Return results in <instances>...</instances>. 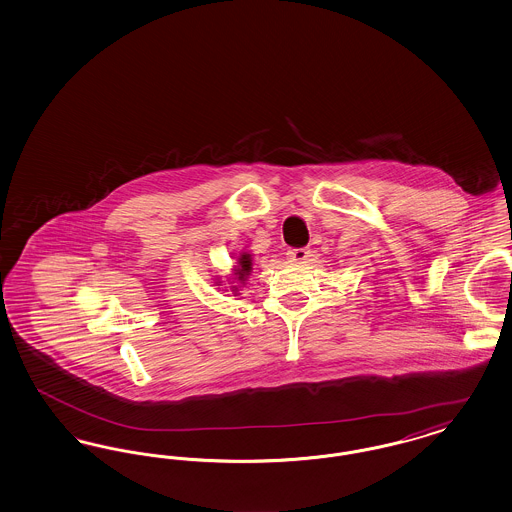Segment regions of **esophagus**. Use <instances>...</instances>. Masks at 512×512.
I'll use <instances>...</instances> for the list:
<instances>
[{
	"label": "esophagus",
	"instance_id": "34e87169",
	"mask_svg": "<svg viewBox=\"0 0 512 512\" xmlns=\"http://www.w3.org/2000/svg\"><path fill=\"white\" fill-rule=\"evenodd\" d=\"M311 257V251L307 247H299V249H290L288 251V259L292 263H307Z\"/></svg>",
	"mask_w": 512,
	"mask_h": 512
}]
</instances>
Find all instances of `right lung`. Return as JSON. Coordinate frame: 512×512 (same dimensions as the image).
<instances>
[{"instance_id": "1", "label": "right lung", "mask_w": 512, "mask_h": 512, "mask_svg": "<svg viewBox=\"0 0 512 512\" xmlns=\"http://www.w3.org/2000/svg\"><path fill=\"white\" fill-rule=\"evenodd\" d=\"M251 268H253V263H251V255L249 253H242L240 257H238V267H236V278L234 280H238V282H242L244 284L245 278L249 276V272H251ZM234 292H238V288L234 286Z\"/></svg>"}]
</instances>
